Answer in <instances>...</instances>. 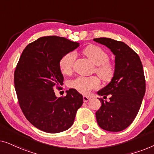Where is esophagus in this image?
Returning <instances> with one entry per match:
<instances>
[{
	"label": "esophagus",
	"instance_id": "1",
	"mask_svg": "<svg viewBox=\"0 0 154 154\" xmlns=\"http://www.w3.org/2000/svg\"><path fill=\"white\" fill-rule=\"evenodd\" d=\"M90 97L88 96H85V95H84L83 96V101H84V102H88V101L90 100Z\"/></svg>",
	"mask_w": 154,
	"mask_h": 154
}]
</instances>
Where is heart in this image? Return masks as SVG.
Instances as JSON below:
<instances>
[{
  "instance_id": "b5f03b06",
  "label": "heart",
  "mask_w": 154,
  "mask_h": 154,
  "mask_svg": "<svg viewBox=\"0 0 154 154\" xmlns=\"http://www.w3.org/2000/svg\"><path fill=\"white\" fill-rule=\"evenodd\" d=\"M83 53L95 64L94 71L102 81H110L115 74V66L109 60V54L100 46L90 45L83 50ZM75 54L73 52L65 54L60 60V68L64 74H70L72 72ZM69 87L82 94H88L92 90L100 87V81L98 77L78 76L71 80Z\"/></svg>"
}]
</instances>
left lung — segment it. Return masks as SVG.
I'll use <instances>...</instances> for the list:
<instances>
[{
    "instance_id": "left-lung-1",
    "label": "left lung",
    "mask_w": 154,
    "mask_h": 154,
    "mask_svg": "<svg viewBox=\"0 0 154 154\" xmlns=\"http://www.w3.org/2000/svg\"><path fill=\"white\" fill-rule=\"evenodd\" d=\"M106 45L115 57V74L111 81L97 94L109 102L99 99L102 104L96 112L99 126L110 132L125 130L137 115L146 91L144 70L140 57L125 43L108 38H94Z\"/></svg>"
}]
</instances>
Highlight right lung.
<instances>
[{
	"mask_svg": "<svg viewBox=\"0 0 154 154\" xmlns=\"http://www.w3.org/2000/svg\"><path fill=\"white\" fill-rule=\"evenodd\" d=\"M79 43L63 37L39 38L23 50L14 74L19 104L26 119L38 129L58 133L71 128L83 102L74 89L57 97L54 88L62 85L60 60Z\"/></svg>",
	"mask_w": 154,
	"mask_h": 154,
	"instance_id": "1",
	"label": "right lung"
}]
</instances>
